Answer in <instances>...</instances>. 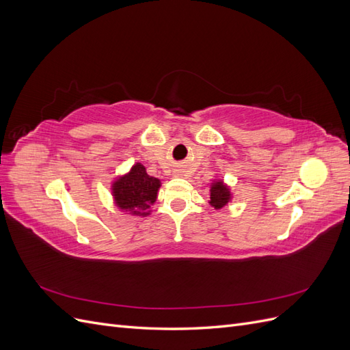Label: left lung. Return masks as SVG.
<instances>
[{"label":"left lung","mask_w":350,"mask_h":350,"mask_svg":"<svg viewBox=\"0 0 350 350\" xmlns=\"http://www.w3.org/2000/svg\"><path fill=\"white\" fill-rule=\"evenodd\" d=\"M229 201L228 188L221 184L216 183L210 189V204L215 208H221Z\"/></svg>","instance_id":"1"}]
</instances>
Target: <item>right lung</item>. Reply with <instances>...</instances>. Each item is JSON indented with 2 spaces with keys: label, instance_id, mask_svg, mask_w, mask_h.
Masks as SVG:
<instances>
[{
  "label": "right lung",
  "instance_id": "right-lung-1",
  "mask_svg": "<svg viewBox=\"0 0 350 350\" xmlns=\"http://www.w3.org/2000/svg\"><path fill=\"white\" fill-rule=\"evenodd\" d=\"M159 187H161L159 179L147 175L146 167L142 163H137L129 175L116 179L113 184L115 201L122 210H131L134 207L147 210L154 203Z\"/></svg>",
  "mask_w": 350,
  "mask_h": 350
}]
</instances>
